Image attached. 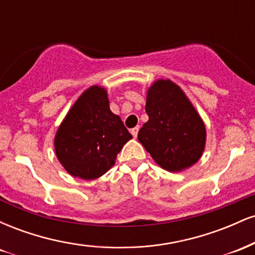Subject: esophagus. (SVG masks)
<instances>
[{"label": "esophagus", "instance_id": "obj_1", "mask_svg": "<svg viewBox=\"0 0 255 255\" xmlns=\"http://www.w3.org/2000/svg\"><path fill=\"white\" fill-rule=\"evenodd\" d=\"M137 131H139V127H134V128H131V129H130L131 135H133L134 137L137 136Z\"/></svg>", "mask_w": 255, "mask_h": 255}]
</instances>
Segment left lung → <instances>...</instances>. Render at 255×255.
<instances>
[{
	"label": "left lung",
	"mask_w": 255,
	"mask_h": 255,
	"mask_svg": "<svg viewBox=\"0 0 255 255\" xmlns=\"http://www.w3.org/2000/svg\"><path fill=\"white\" fill-rule=\"evenodd\" d=\"M148 121L137 140L158 165L168 171H182L200 159L206 129L198 111L184 92L169 79L157 80L147 91Z\"/></svg>",
	"instance_id": "1"
}]
</instances>
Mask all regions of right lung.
<instances>
[{"instance_id": "right-lung-1", "label": "right lung", "mask_w": 255, "mask_h": 255, "mask_svg": "<svg viewBox=\"0 0 255 255\" xmlns=\"http://www.w3.org/2000/svg\"><path fill=\"white\" fill-rule=\"evenodd\" d=\"M131 137L120 116L111 113L107 90L95 85L68 111L54 145L57 159L68 174L95 180L115 164L118 153Z\"/></svg>"}]
</instances>
